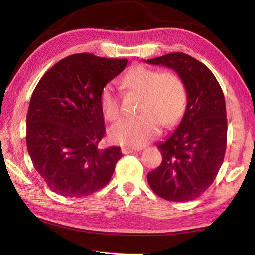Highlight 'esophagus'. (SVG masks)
<instances>
[{
  "instance_id": "esophagus-1",
  "label": "esophagus",
  "mask_w": 255,
  "mask_h": 255,
  "mask_svg": "<svg viewBox=\"0 0 255 255\" xmlns=\"http://www.w3.org/2000/svg\"><path fill=\"white\" fill-rule=\"evenodd\" d=\"M142 150V147H123L122 152L124 154H129L133 152H139V151Z\"/></svg>"
}]
</instances>
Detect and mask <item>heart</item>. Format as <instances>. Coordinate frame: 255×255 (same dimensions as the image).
I'll list each match as a JSON object with an SVG mask.
<instances>
[{
    "label": "heart",
    "instance_id": "1",
    "mask_svg": "<svg viewBox=\"0 0 255 255\" xmlns=\"http://www.w3.org/2000/svg\"><path fill=\"white\" fill-rule=\"evenodd\" d=\"M123 83L128 90L141 94L139 115L124 118L114 125L110 130L114 142L141 147L159 136L162 124L165 127L174 126L185 114L186 88L174 72H160L138 64L125 74ZM100 105L107 121L115 122L121 116L118 96L112 84L102 89Z\"/></svg>",
    "mask_w": 255,
    "mask_h": 255
}]
</instances>
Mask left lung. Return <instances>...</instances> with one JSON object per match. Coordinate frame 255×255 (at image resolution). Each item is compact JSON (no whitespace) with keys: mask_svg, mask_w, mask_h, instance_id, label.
<instances>
[{"mask_svg":"<svg viewBox=\"0 0 255 255\" xmlns=\"http://www.w3.org/2000/svg\"><path fill=\"white\" fill-rule=\"evenodd\" d=\"M180 75L186 88V111L176 130L158 144L161 164L148 173L151 189L166 200L199 197L217 176L227 147L225 96L213 72L183 52L144 60Z\"/></svg>","mask_w":255,"mask_h":255,"instance_id":"1","label":"left lung"}]
</instances>
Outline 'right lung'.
Segmentation results:
<instances>
[{
	"instance_id": "add662e5",
	"label": "right lung",
	"mask_w": 255,
	"mask_h": 255,
	"mask_svg": "<svg viewBox=\"0 0 255 255\" xmlns=\"http://www.w3.org/2000/svg\"><path fill=\"white\" fill-rule=\"evenodd\" d=\"M127 63L77 53L57 62L36 85L26 117L27 150L52 192L82 197L110 182L123 153L119 147L99 148L106 132L100 94Z\"/></svg>"
}]
</instances>
